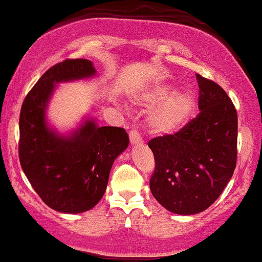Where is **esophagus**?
Returning <instances> with one entry per match:
<instances>
[{
  "label": "esophagus",
  "mask_w": 262,
  "mask_h": 262,
  "mask_svg": "<svg viewBox=\"0 0 262 262\" xmlns=\"http://www.w3.org/2000/svg\"><path fill=\"white\" fill-rule=\"evenodd\" d=\"M130 142L131 144H141L142 143V137H141L140 132H137L136 130H131L130 131Z\"/></svg>",
  "instance_id": "obj_1"
}]
</instances>
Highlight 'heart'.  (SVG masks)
Listing matches in <instances>:
<instances>
[{"mask_svg":"<svg viewBox=\"0 0 262 262\" xmlns=\"http://www.w3.org/2000/svg\"><path fill=\"white\" fill-rule=\"evenodd\" d=\"M174 88L159 84L143 94L146 105L161 106L149 115V126L158 134H173L185 125L195 109V99L189 92L174 94Z\"/></svg>","mask_w":262,"mask_h":262,"instance_id":"obj_1","label":"heart"}]
</instances>
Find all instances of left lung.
<instances>
[{
    "label": "left lung",
    "instance_id": "1",
    "mask_svg": "<svg viewBox=\"0 0 262 262\" xmlns=\"http://www.w3.org/2000/svg\"><path fill=\"white\" fill-rule=\"evenodd\" d=\"M199 109L174 135L148 142L155 156L149 180L152 195L168 211L195 214L220 198L236 165L238 116L224 89L196 75Z\"/></svg>",
    "mask_w": 262,
    "mask_h": 262
}]
</instances>
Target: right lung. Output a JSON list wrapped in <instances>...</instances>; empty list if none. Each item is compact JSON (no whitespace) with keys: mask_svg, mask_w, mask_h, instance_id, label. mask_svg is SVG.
Listing matches in <instances>:
<instances>
[{"mask_svg":"<svg viewBox=\"0 0 262 262\" xmlns=\"http://www.w3.org/2000/svg\"><path fill=\"white\" fill-rule=\"evenodd\" d=\"M95 73L89 60L67 58L46 71L21 104L18 143L21 169L40 199L63 213H81L100 201L114 161L128 146L124 128L100 127L92 119L70 136H61L46 124V106L55 84Z\"/></svg>","mask_w":262,"mask_h":262,"instance_id":"right-lung-1","label":"right lung"}]
</instances>
